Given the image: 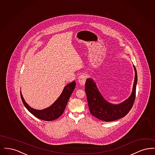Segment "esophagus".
<instances>
[{
	"mask_svg": "<svg viewBox=\"0 0 155 155\" xmlns=\"http://www.w3.org/2000/svg\"><path fill=\"white\" fill-rule=\"evenodd\" d=\"M87 79V76L85 74H81L78 77V82L81 86H84L85 84V81Z\"/></svg>",
	"mask_w": 155,
	"mask_h": 155,
	"instance_id": "1",
	"label": "esophagus"
}]
</instances>
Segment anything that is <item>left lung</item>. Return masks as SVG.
Segmentation results:
<instances>
[{"label": "left lung", "mask_w": 155, "mask_h": 155, "mask_svg": "<svg viewBox=\"0 0 155 155\" xmlns=\"http://www.w3.org/2000/svg\"><path fill=\"white\" fill-rule=\"evenodd\" d=\"M135 78L131 95L126 100L118 104L107 102L102 95L96 83L91 78L87 79L85 90L87 94L89 109L94 116L101 120L109 122L123 118L133 107L135 98L137 84V73L135 66Z\"/></svg>", "instance_id": "left-lung-1"}]
</instances>
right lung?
Here are the masks:
<instances>
[{
    "label": "right lung",
    "instance_id": "right-lung-1",
    "mask_svg": "<svg viewBox=\"0 0 155 155\" xmlns=\"http://www.w3.org/2000/svg\"><path fill=\"white\" fill-rule=\"evenodd\" d=\"M75 88V81H74L64 88L61 95L58 99L49 107L42 110L35 109L26 103L20 91L22 103L26 109L37 118L44 121H53L58 118L63 113L69 98Z\"/></svg>",
    "mask_w": 155,
    "mask_h": 155
}]
</instances>
